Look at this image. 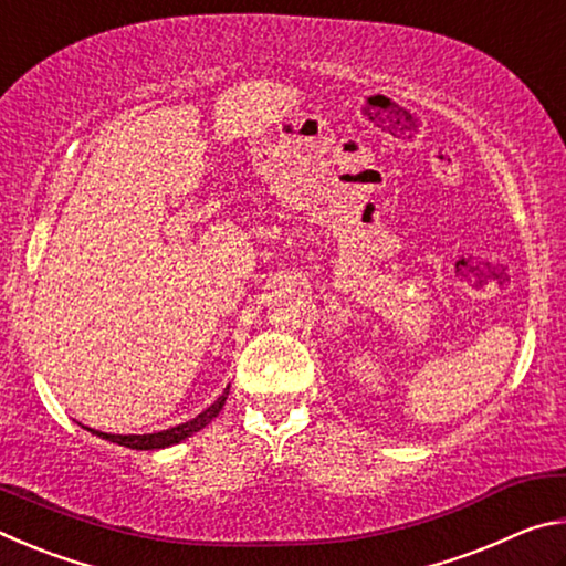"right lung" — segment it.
<instances>
[{
	"instance_id": "right-lung-1",
	"label": "right lung",
	"mask_w": 566,
	"mask_h": 566,
	"mask_svg": "<svg viewBox=\"0 0 566 566\" xmlns=\"http://www.w3.org/2000/svg\"><path fill=\"white\" fill-rule=\"evenodd\" d=\"M227 395H229V387L224 389V395L219 397L212 407H207L202 411V415H197L195 419L185 421V424L165 429V432H155V434H107V432H97V429H90V427L87 429L92 434H97L102 439H109V442H117V444L129 447V449H165L169 444H177V442H181V439H187L195 432H199L202 427H207L209 421H212L219 415V409L224 407Z\"/></svg>"
}]
</instances>
